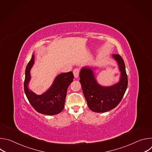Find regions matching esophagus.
I'll return each mask as SVG.
<instances>
[{
	"mask_svg": "<svg viewBox=\"0 0 152 152\" xmlns=\"http://www.w3.org/2000/svg\"><path fill=\"white\" fill-rule=\"evenodd\" d=\"M79 69H75L74 70H73V75H74V76L75 78H77L79 77Z\"/></svg>",
	"mask_w": 152,
	"mask_h": 152,
	"instance_id": "obj_1",
	"label": "esophagus"
}]
</instances>
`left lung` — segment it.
Listing matches in <instances>:
<instances>
[{
	"label": "left lung",
	"instance_id": "obj_1",
	"mask_svg": "<svg viewBox=\"0 0 152 152\" xmlns=\"http://www.w3.org/2000/svg\"><path fill=\"white\" fill-rule=\"evenodd\" d=\"M113 57L117 62L121 72L120 81L115 85L101 86L97 82L91 68L83 67L80 70L79 82L88 106L93 112L104 113L114 109L121 100L127 89L128 80L124 61L118 54H113Z\"/></svg>",
	"mask_w": 152,
	"mask_h": 152
}]
</instances>
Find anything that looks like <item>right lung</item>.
<instances>
[{
  "label": "right lung",
  "instance_id": "obj_1",
  "mask_svg": "<svg viewBox=\"0 0 152 152\" xmlns=\"http://www.w3.org/2000/svg\"><path fill=\"white\" fill-rule=\"evenodd\" d=\"M34 63V55L28 64L25 70L24 90L32 107L39 113L46 115H56L64 108L67 90L73 82L74 76L72 72L64 73L56 77L50 88L41 95H37L28 88L31 79L30 71Z\"/></svg>",
  "mask_w": 152,
  "mask_h": 152
}]
</instances>
